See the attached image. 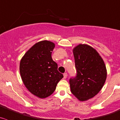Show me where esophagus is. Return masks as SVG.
I'll return each instance as SVG.
<instances>
[{"mask_svg": "<svg viewBox=\"0 0 120 120\" xmlns=\"http://www.w3.org/2000/svg\"><path fill=\"white\" fill-rule=\"evenodd\" d=\"M63 75H64V79H66L67 77V73H64Z\"/></svg>", "mask_w": 120, "mask_h": 120, "instance_id": "34e87169", "label": "esophagus"}]
</instances>
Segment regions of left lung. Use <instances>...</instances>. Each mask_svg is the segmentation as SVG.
I'll use <instances>...</instances> for the list:
<instances>
[{"label":"left lung","mask_w":120,"mask_h":120,"mask_svg":"<svg viewBox=\"0 0 120 120\" xmlns=\"http://www.w3.org/2000/svg\"><path fill=\"white\" fill-rule=\"evenodd\" d=\"M76 77L70 79L72 94L81 101L93 98L103 88L107 78L104 61L96 49L80 44L73 50Z\"/></svg>","instance_id":"obj_1"}]
</instances>
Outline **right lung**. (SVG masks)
Wrapping results in <instances>:
<instances>
[{
    "mask_svg": "<svg viewBox=\"0 0 120 120\" xmlns=\"http://www.w3.org/2000/svg\"><path fill=\"white\" fill-rule=\"evenodd\" d=\"M55 44L43 40L33 45L22 58L20 73L23 84L32 94L40 98L55 91L63 75L57 70V64L52 57Z\"/></svg>",
    "mask_w": 120,
    "mask_h": 120,
    "instance_id": "obj_1",
    "label": "right lung"
}]
</instances>
